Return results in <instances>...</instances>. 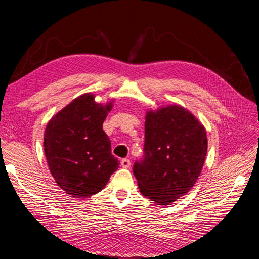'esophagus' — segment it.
Listing matches in <instances>:
<instances>
[{
    "label": "esophagus",
    "mask_w": 259,
    "mask_h": 259,
    "mask_svg": "<svg viewBox=\"0 0 259 259\" xmlns=\"http://www.w3.org/2000/svg\"><path fill=\"white\" fill-rule=\"evenodd\" d=\"M130 164H131V162H130L129 159L124 158V159H122V160H121V166H122L123 168H129Z\"/></svg>",
    "instance_id": "34e87169"
}]
</instances>
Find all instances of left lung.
<instances>
[{"label": "left lung", "instance_id": "8db88e82", "mask_svg": "<svg viewBox=\"0 0 259 259\" xmlns=\"http://www.w3.org/2000/svg\"><path fill=\"white\" fill-rule=\"evenodd\" d=\"M207 155L206 129L188 110L172 104L148 111L144 157L134 164L140 192L158 205L186 195Z\"/></svg>", "mask_w": 259, "mask_h": 259}]
</instances>
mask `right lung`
<instances>
[{"instance_id":"obj_1","label":"right lung","mask_w":259,"mask_h":259,"mask_svg":"<svg viewBox=\"0 0 259 259\" xmlns=\"http://www.w3.org/2000/svg\"><path fill=\"white\" fill-rule=\"evenodd\" d=\"M112 106V101L102 106L92 93H84L47 124L43 146L49 169L68 195L88 198L97 194L119 168L111 141L102 129Z\"/></svg>"}]
</instances>
